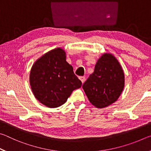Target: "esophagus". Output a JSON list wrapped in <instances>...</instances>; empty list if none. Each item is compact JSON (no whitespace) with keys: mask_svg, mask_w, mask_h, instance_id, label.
Wrapping results in <instances>:
<instances>
[{"mask_svg":"<svg viewBox=\"0 0 151 151\" xmlns=\"http://www.w3.org/2000/svg\"><path fill=\"white\" fill-rule=\"evenodd\" d=\"M79 79H80V80L81 81V82L83 83H85V76H80V77H79Z\"/></svg>","mask_w":151,"mask_h":151,"instance_id":"34e87169","label":"esophagus"}]
</instances>
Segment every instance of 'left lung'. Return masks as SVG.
I'll return each mask as SVG.
<instances>
[{
    "mask_svg": "<svg viewBox=\"0 0 151 151\" xmlns=\"http://www.w3.org/2000/svg\"><path fill=\"white\" fill-rule=\"evenodd\" d=\"M124 86L121 65L113 55L105 53L97 61L94 73L83 84V88L92 104L103 108L117 101Z\"/></svg>",
    "mask_w": 151,
    "mask_h": 151,
    "instance_id": "obj_1",
    "label": "left lung"
}]
</instances>
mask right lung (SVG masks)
<instances>
[{"label": "right lung", "mask_w": 151, "mask_h": 151, "mask_svg": "<svg viewBox=\"0 0 151 151\" xmlns=\"http://www.w3.org/2000/svg\"><path fill=\"white\" fill-rule=\"evenodd\" d=\"M30 85L35 96L49 108H56L66 103L72 92L82 85L66 61V53L60 48L42 55L32 65Z\"/></svg>", "instance_id": "obj_1"}]
</instances>
